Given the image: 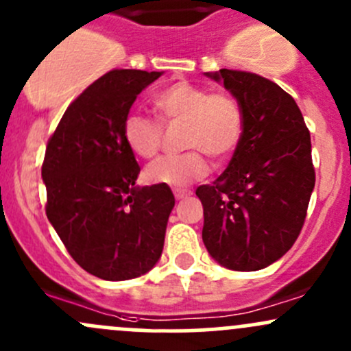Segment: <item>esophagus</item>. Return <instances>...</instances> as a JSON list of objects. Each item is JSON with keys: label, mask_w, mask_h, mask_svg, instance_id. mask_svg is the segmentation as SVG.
<instances>
[{"label": "esophagus", "mask_w": 351, "mask_h": 351, "mask_svg": "<svg viewBox=\"0 0 351 351\" xmlns=\"http://www.w3.org/2000/svg\"><path fill=\"white\" fill-rule=\"evenodd\" d=\"M174 195H176L177 201H182V199H187L189 195H192V192L191 191H176Z\"/></svg>", "instance_id": "esophagus-1"}]
</instances>
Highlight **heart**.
<instances>
[{"instance_id":"heart-1","label":"heart","mask_w":351,"mask_h":351,"mask_svg":"<svg viewBox=\"0 0 351 351\" xmlns=\"http://www.w3.org/2000/svg\"><path fill=\"white\" fill-rule=\"evenodd\" d=\"M160 123H184L182 156L160 157L147 165L145 179L150 184L180 189L207 174L205 156L213 162H224L232 156L243 135V112L231 95L210 92L191 82H176L152 99ZM142 114H130L123 120V141L135 156L150 159L162 141V125Z\"/></svg>"}]
</instances>
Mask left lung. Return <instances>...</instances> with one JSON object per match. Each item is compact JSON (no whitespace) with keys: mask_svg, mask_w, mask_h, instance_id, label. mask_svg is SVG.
I'll use <instances>...</instances> for the list:
<instances>
[{"mask_svg":"<svg viewBox=\"0 0 351 351\" xmlns=\"http://www.w3.org/2000/svg\"><path fill=\"white\" fill-rule=\"evenodd\" d=\"M204 75L237 100L243 135L228 169L195 191L204 207L202 241L228 269H263L291 250L303 228L315 189L310 132L274 82L228 69Z\"/></svg>","mask_w":351,"mask_h":351,"instance_id":"8db88e82","label":"left lung"}]
</instances>
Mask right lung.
Wrapping results in <instances>:
<instances>
[{"mask_svg": "<svg viewBox=\"0 0 351 351\" xmlns=\"http://www.w3.org/2000/svg\"><path fill=\"white\" fill-rule=\"evenodd\" d=\"M162 73H105L66 108L45 152L48 221L71 258L101 280L142 276L164 250L174 194L135 186L141 167L122 132L138 93Z\"/></svg>", "mask_w": 351, "mask_h": 351, "instance_id": "1", "label": "right lung"}]
</instances>
